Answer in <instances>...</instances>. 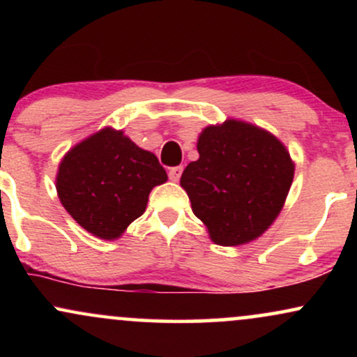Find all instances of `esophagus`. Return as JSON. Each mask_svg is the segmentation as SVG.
<instances>
[{
    "mask_svg": "<svg viewBox=\"0 0 357 357\" xmlns=\"http://www.w3.org/2000/svg\"><path fill=\"white\" fill-rule=\"evenodd\" d=\"M181 174H183V166H174V167H171L169 169V179L171 181H179V178H181Z\"/></svg>",
    "mask_w": 357,
    "mask_h": 357,
    "instance_id": "esophagus-1",
    "label": "esophagus"
}]
</instances>
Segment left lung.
Listing matches in <instances>:
<instances>
[{"mask_svg": "<svg viewBox=\"0 0 357 357\" xmlns=\"http://www.w3.org/2000/svg\"><path fill=\"white\" fill-rule=\"evenodd\" d=\"M196 147L199 159L183 171L181 186L210 238L221 247L258 238L289 195V151L273 134L235 119L203 129Z\"/></svg>", "mask_w": 357, "mask_h": 357, "instance_id": "8db88e82", "label": "left lung"}]
</instances>
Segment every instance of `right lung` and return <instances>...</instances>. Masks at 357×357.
Listing matches in <instances>:
<instances>
[{"label":"right lung","instance_id":"right-lung-1","mask_svg":"<svg viewBox=\"0 0 357 357\" xmlns=\"http://www.w3.org/2000/svg\"><path fill=\"white\" fill-rule=\"evenodd\" d=\"M166 181L153 153L122 130L105 127L63 155L56 192L82 228L97 238L116 240L146 211L151 190Z\"/></svg>","mask_w":357,"mask_h":357}]
</instances>
